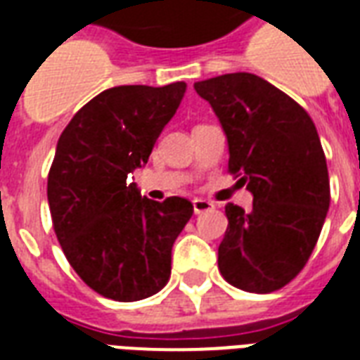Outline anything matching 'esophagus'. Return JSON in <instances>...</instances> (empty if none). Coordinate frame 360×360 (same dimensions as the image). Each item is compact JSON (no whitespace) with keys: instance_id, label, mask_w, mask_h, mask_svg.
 <instances>
[{"instance_id":"esophagus-1","label":"esophagus","mask_w":360,"mask_h":360,"mask_svg":"<svg viewBox=\"0 0 360 360\" xmlns=\"http://www.w3.org/2000/svg\"><path fill=\"white\" fill-rule=\"evenodd\" d=\"M193 208H195V214H202V212H208L214 208V204L210 200H204V198H195L193 200Z\"/></svg>"}]
</instances>
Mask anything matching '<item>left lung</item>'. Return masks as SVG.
Instances as JSON below:
<instances>
[{"instance_id": "obj_1", "label": "left lung", "mask_w": 360, "mask_h": 360, "mask_svg": "<svg viewBox=\"0 0 360 360\" xmlns=\"http://www.w3.org/2000/svg\"><path fill=\"white\" fill-rule=\"evenodd\" d=\"M195 90L226 131L227 172L255 196L249 212L226 206L219 271L243 291H278L309 262L330 208L316 127L293 98L257 75H221Z\"/></svg>"}]
</instances>
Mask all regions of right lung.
I'll list each match as a JSON object with an SVG mask.
<instances>
[{
    "label": "right lung",
    "mask_w": 360,
    "mask_h": 360,
    "mask_svg": "<svg viewBox=\"0 0 360 360\" xmlns=\"http://www.w3.org/2000/svg\"><path fill=\"white\" fill-rule=\"evenodd\" d=\"M185 89L173 82L103 90L59 136L48 173L53 231L79 278L113 301H141L164 289L173 243L195 212L181 196L148 200L133 183Z\"/></svg>",
    "instance_id": "right-lung-1"
}]
</instances>
